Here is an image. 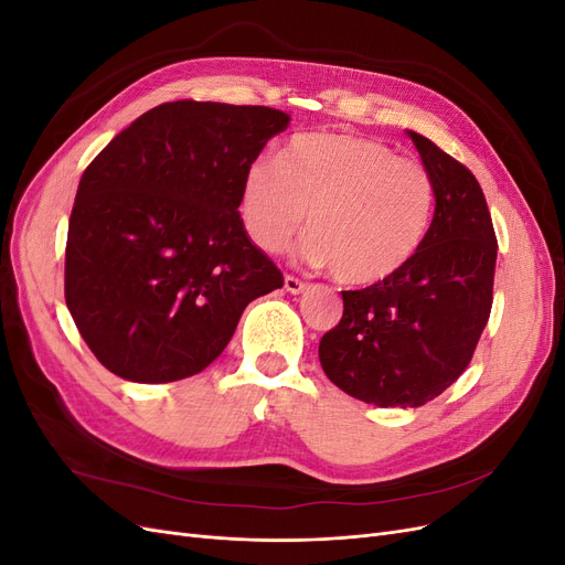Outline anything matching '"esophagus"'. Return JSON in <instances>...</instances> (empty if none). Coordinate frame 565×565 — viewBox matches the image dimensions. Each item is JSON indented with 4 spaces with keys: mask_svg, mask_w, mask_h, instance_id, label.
<instances>
[{
    "mask_svg": "<svg viewBox=\"0 0 565 565\" xmlns=\"http://www.w3.org/2000/svg\"><path fill=\"white\" fill-rule=\"evenodd\" d=\"M303 287H306V282L299 280L297 276H285V289H287V292L299 295V292H303Z\"/></svg>",
    "mask_w": 565,
    "mask_h": 565,
    "instance_id": "esophagus-1",
    "label": "esophagus"
}]
</instances>
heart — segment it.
I'll use <instances>...</instances> for the list:
<instances>
[{"label":"heart","mask_w":565,"mask_h":565,"mask_svg":"<svg viewBox=\"0 0 565 565\" xmlns=\"http://www.w3.org/2000/svg\"><path fill=\"white\" fill-rule=\"evenodd\" d=\"M436 188L426 169L367 136L299 134L278 162L249 164L241 216L247 235L280 252L303 226V256L334 278L372 285L415 259L431 228Z\"/></svg>","instance_id":"obj_1"}]
</instances>
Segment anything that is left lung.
<instances>
[{
	"label": "left lung",
	"instance_id": "8db88e82",
	"mask_svg": "<svg viewBox=\"0 0 565 565\" xmlns=\"http://www.w3.org/2000/svg\"><path fill=\"white\" fill-rule=\"evenodd\" d=\"M436 188L431 228L396 276L349 289L318 347L328 380L377 407H419L471 363L492 309L498 237L469 169L409 131Z\"/></svg>",
	"mask_w": 565,
	"mask_h": 565
}]
</instances>
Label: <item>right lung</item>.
Here are the masks:
<instances>
[{
    "label": "right lung",
    "mask_w": 565,
    "mask_h": 565,
    "mask_svg": "<svg viewBox=\"0 0 565 565\" xmlns=\"http://www.w3.org/2000/svg\"><path fill=\"white\" fill-rule=\"evenodd\" d=\"M289 115L172 100L84 169L65 243V303L98 363L129 382L202 372L245 306L285 278L245 231L249 164Z\"/></svg>",
    "instance_id": "obj_1"
}]
</instances>
